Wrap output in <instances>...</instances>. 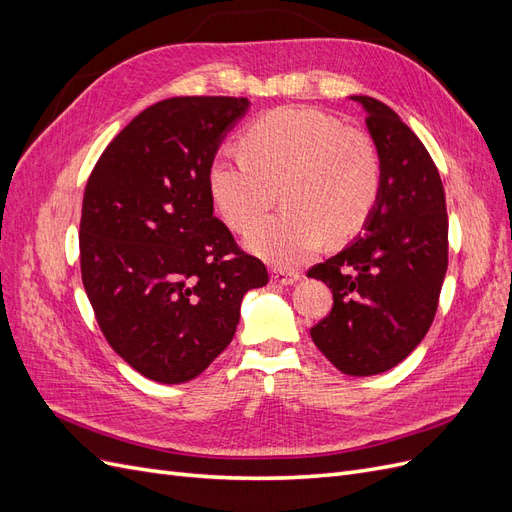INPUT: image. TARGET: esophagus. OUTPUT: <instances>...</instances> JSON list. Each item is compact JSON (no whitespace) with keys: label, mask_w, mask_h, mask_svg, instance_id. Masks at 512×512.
Masks as SVG:
<instances>
[{"label":"esophagus","mask_w":512,"mask_h":512,"mask_svg":"<svg viewBox=\"0 0 512 512\" xmlns=\"http://www.w3.org/2000/svg\"><path fill=\"white\" fill-rule=\"evenodd\" d=\"M301 280V275L297 271H284V269H273L271 271V282L280 284V286H290L297 284Z\"/></svg>","instance_id":"34e87169"}]
</instances>
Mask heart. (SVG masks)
<instances>
[{
    "label": "heart",
    "mask_w": 512,
    "mask_h": 512,
    "mask_svg": "<svg viewBox=\"0 0 512 512\" xmlns=\"http://www.w3.org/2000/svg\"><path fill=\"white\" fill-rule=\"evenodd\" d=\"M382 185L374 141L314 111L277 108L245 128L241 149L222 147L209 164V194L224 222L250 232L282 188L286 209L256 228L247 245L292 269L322 245L348 241L371 218Z\"/></svg>",
    "instance_id": "b5f03b06"
}]
</instances>
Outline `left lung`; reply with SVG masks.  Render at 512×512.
<instances>
[{
    "instance_id": "8db88e82",
    "label": "left lung",
    "mask_w": 512,
    "mask_h": 512,
    "mask_svg": "<svg viewBox=\"0 0 512 512\" xmlns=\"http://www.w3.org/2000/svg\"><path fill=\"white\" fill-rule=\"evenodd\" d=\"M352 100L367 111L380 196L363 235L307 271L333 290L331 312L309 333L339 371L374 376L404 361L438 312L448 213L440 173L418 136L384 102Z\"/></svg>"
}]
</instances>
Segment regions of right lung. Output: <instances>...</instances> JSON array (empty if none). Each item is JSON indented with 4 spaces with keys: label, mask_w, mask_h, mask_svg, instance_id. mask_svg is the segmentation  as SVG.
I'll return each instance as SVG.
<instances>
[{
    "label": "right lung",
    "mask_w": 512,
    "mask_h": 512,
    "mask_svg": "<svg viewBox=\"0 0 512 512\" xmlns=\"http://www.w3.org/2000/svg\"><path fill=\"white\" fill-rule=\"evenodd\" d=\"M247 98H168L138 113L87 179L83 286L100 331L138 374L196 378L235 337L241 299L269 282L213 215L209 164Z\"/></svg>",
    "instance_id": "right-lung-1"
}]
</instances>
